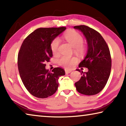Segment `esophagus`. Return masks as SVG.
<instances>
[{
    "label": "esophagus",
    "mask_w": 126,
    "mask_h": 126,
    "mask_svg": "<svg viewBox=\"0 0 126 126\" xmlns=\"http://www.w3.org/2000/svg\"><path fill=\"white\" fill-rule=\"evenodd\" d=\"M71 70H69V69H65V72L66 74H68L69 73L71 72Z\"/></svg>",
    "instance_id": "34e87169"
}]
</instances>
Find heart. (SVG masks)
<instances>
[{"instance_id": "obj_1", "label": "heart", "mask_w": 126, "mask_h": 126, "mask_svg": "<svg viewBox=\"0 0 126 126\" xmlns=\"http://www.w3.org/2000/svg\"><path fill=\"white\" fill-rule=\"evenodd\" d=\"M66 40L74 48L76 49L78 53H81L82 51V47L81 45L83 44V38L81 35L76 31H71L67 33L64 35ZM60 44V40L59 38H55L51 43V50L54 54L58 53ZM77 62V59L76 57H69L66 56H63L59 59L58 63L62 66L67 68H71Z\"/></svg>"}]
</instances>
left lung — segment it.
Instances as JSON below:
<instances>
[{
  "mask_svg": "<svg viewBox=\"0 0 126 126\" xmlns=\"http://www.w3.org/2000/svg\"><path fill=\"white\" fill-rule=\"evenodd\" d=\"M74 29L83 33L87 43L86 55L79 67L88 69L86 72H81L83 76L75 83V86L82 94H97L106 85L110 74L111 59L109 49L102 36L93 29L85 25L76 26ZM77 71L80 72L79 69Z\"/></svg>",
  "mask_w": 126,
  "mask_h": 126,
  "instance_id": "1",
  "label": "left lung"
}]
</instances>
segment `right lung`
I'll list each match as a JSON object with an SVG mask.
<instances>
[{
	"mask_svg": "<svg viewBox=\"0 0 126 126\" xmlns=\"http://www.w3.org/2000/svg\"><path fill=\"white\" fill-rule=\"evenodd\" d=\"M66 28H39L26 38L18 55V68L26 88L34 96L47 98L57 90L58 79L65 75L61 68L51 72L45 68V63L53 57L51 43Z\"/></svg>",
	"mask_w": 126,
	"mask_h": 126,
	"instance_id": "obj_1",
	"label": "right lung"
}]
</instances>
